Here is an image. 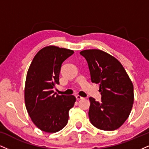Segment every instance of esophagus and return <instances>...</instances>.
<instances>
[{
  "label": "esophagus",
  "mask_w": 149,
  "mask_h": 149,
  "mask_svg": "<svg viewBox=\"0 0 149 149\" xmlns=\"http://www.w3.org/2000/svg\"><path fill=\"white\" fill-rule=\"evenodd\" d=\"M76 98H77V100H81V99H84V97L80 96V95H76Z\"/></svg>",
  "instance_id": "34e87169"
}]
</instances>
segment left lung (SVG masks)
<instances>
[{"instance_id":"obj_1","label":"left lung","mask_w":149,"mask_h":149,"mask_svg":"<svg viewBox=\"0 0 149 149\" xmlns=\"http://www.w3.org/2000/svg\"><path fill=\"white\" fill-rule=\"evenodd\" d=\"M87 61L93 83L100 84L102 102L90 97L91 124L103 131H114L125 122L134 102L133 85L120 62L100 49L80 52Z\"/></svg>"}]
</instances>
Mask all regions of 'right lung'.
<instances>
[{"mask_svg": "<svg viewBox=\"0 0 149 149\" xmlns=\"http://www.w3.org/2000/svg\"><path fill=\"white\" fill-rule=\"evenodd\" d=\"M74 53L72 49L49 45L37 52L27 73L25 107L35 125L46 133H56L68 122L69 111L74 106V95H56L61 64Z\"/></svg>", "mask_w": 149, "mask_h": 149, "instance_id": "1", "label": "right lung"}]
</instances>
